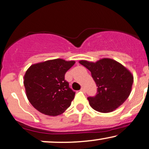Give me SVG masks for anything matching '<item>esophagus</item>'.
<instances>
[{
  "mask_svg": "<svg viewBox=\"0 0 149 149\" xmlns=\"http://www.w3.org/2000/svg\"><path fill=\"white\" fill-rule=\"evenodd\" d=\"M81 92H85V88H81Z\"/></svg>",
  "mask_w": 149,
  "mask_h": 149,
  "instance_id": "obj_1",
  "label": "esophagus"
}]
</instances>
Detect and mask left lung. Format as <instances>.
Masks as SVG:
<instances>
[{"instance_id":"obj_1","label":"left lung","mask_w":149,"mask_h":149,"mask_svg":"<svg viewBox=\"0 0 149 149\" xmlns=\"http://www.w3.org/2000/svg\"><path fill=\"white\" fill-rule=\"evenodd\" d=\"M79 63L91 72L97 94L88 97L89 103L96 111L109 113L120 107L130 95L134 76L120 63L109 58L96 62L81 60Z\"/></svg>"}]
</instances>
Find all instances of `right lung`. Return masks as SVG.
<instances>
[{
	"instance_id": "1",
	"label": "right lung",
	"mask_w": 149,
	"mask_h": 149,
	"mask_svg": "<svg viewBox=\"0 0 149 149\" xmlns=\"http://www.w3.org/2000/svg\"><path fill=\"white\" fill-rule=\"evenodd\" d=\"M74 61L51 59L31 65L24 76L26 95L40 113L56 116L71 105L75 92L69 88L64 76Z\"/></svg>"
}]
</instances>
